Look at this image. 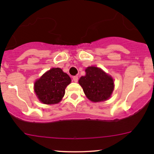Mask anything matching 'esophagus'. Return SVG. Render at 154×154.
<instances>
[{"instance_id":"esophagus-1","label":"esophagus","mask_w":154,"mask_h":154,"mask_svg":"<svg viewBox=\"0 0 154 154\" xmlns=\"http://www.w3.org/2000/svg\"><path fill=\"white\" fill-rule=\"evenodd\" d=\"M72 79H73L74 82H77V81H78V77H77V76H74V77H72Z\"/></svg>"}]
</instances>
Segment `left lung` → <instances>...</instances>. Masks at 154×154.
Returning <instances> with one entry per match:
<instances>
[{
	"label": "left lung",
	"mask_w": 154,
	"mask_h": 154,
	"mask_svg": "<svg viewBox=\"0 0 154 154\" xmlns=\"http://www.w3.org/2000/svg\"><path fill=\"white\" fill-rule=\"evenodd\" d=\"M85 73L79 80V84L82 86L88 99L94 102L109 99L114 88L112 77L95 66L88 67Z\"/></svg>",
	"instance_id": "left-lung-1"
}]
</instances>
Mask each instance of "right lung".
<instances>
[{"mask_svg": "<svg viewBox=\"0 0 154 154\" xmlns=\"http://www.w3.org/2000/svg\"><path fill=\"white\" fill-rule=\"evenodd\" d=\"M70 82V77L61 69L52 68L36 81L34 90L38 99L44 104H58L63 97L65 88Z\"/></svg>", "mask_w": 154, "mask_h": 154, "instance_id": "right-lung-1", "label": "right lung"}]
</instances>
